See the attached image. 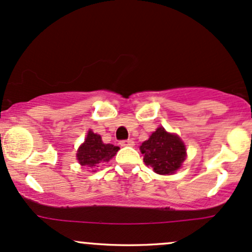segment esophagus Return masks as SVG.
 I'll use <instances>...</instances> for the list:
<instances>
[{
	"label": "esophagus",
	"instance_id": "obj_1",
	"mask_svg": "<svg viewBox=\"0 0 252 252\" xmlns=\"http://www.w3.org/2000/svg\"><path fill=\"white\" fill-rule=\"evenodd\" d=\"M120 144L122 147H132L135 144V142L132 140H124V141H121Z\"/></svg>",
	"mask_w": 252,
	"mask_h": 252
}]
</instances>
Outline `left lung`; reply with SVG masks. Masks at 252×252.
Segmentation results:
<instances>
[{
  "label": "left lung",
  "mask_w": 252,
  "mask_h": 252,
  "mask_svg": "<svg viewBox=\"0 0 252 252\" xmlns=\"http://www.w3.org/2000/svg\"><path fill=\"white\" fill-rule=\"evenodd\" d=\"M141 153L147 166L161 175L174 174L186 158V147L178 135L160 126L141 144Z\"/></svg>",
  "instance_id": "obj_1"
}]
</instances>
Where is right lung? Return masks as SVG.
I'll use <instances>...</instances> for the list:
<instances>
[{
    "label": "right lung",
    "mask_w": 252,
    "mask_h": 252,
    "mask_svg": "<svg viewBox=\"0 0 252 252\" xmlns=\"http://www.w3.org/2000/svg\"><path fill=\"white\" fill-rule=\"evenodd\" d=\"M118 149L120 148L114 144H105L102 141L100 135L94 134L92 130H89L85 141L78 148L77 160L82 166L94 168V167H98L99 163L108 162L111 160L116 155Z\"/></svg>",
    "instance_id": "add662e5"
}]
</instances>
